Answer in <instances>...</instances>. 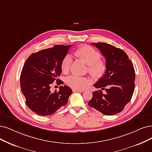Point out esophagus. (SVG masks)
I'll return each mask as SVG.
<instances>
[{
  "label": "esophagus",
  "mask_w": 152,
  "mask_h": 152,
  "mask_svg": "<svg viewBox=\"0 0 152 152\" xmlns=\"http://www.w3.org/2000/svg\"><path fill=\"white\" fill-rule=\"evenodd\" d=\"M73 92H83V90H79V89H76V88H73L72 89Z\"/></svg>",
  "instance_id": "1"
}]
</instances>
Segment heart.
<instances>
[{
	"mask_svg": "<svg viewBox=\"0 0 152 152\" xmlns=\"http://www.w3.org/2000/svg\"><path fill=\"white\" fill-rule=\"evenodd\" d=\"M74 54L88 65L89 74L95 79H100L104 76L107 70L106 63L104 60L100 59V53L94 48L87 45H83L76 50ZM72 62V56L66 54L61 63V69L65 74L69 72ZM90 82L88 78L77 75H72L66 78V83L70 87L79 90L86 88Z\"/></svg>",
	"mask_w": 152,
	"mask_h": 152,
	"instance_id": "1",
	"label": "heart"
}]
</instances>
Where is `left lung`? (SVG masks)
Returning <instances> with one entry per match:
<instances>
[{
    "label": "left lung",
    "mask_w": 152,
    "mask_h": 152,
    "mask_svg": "<svg viewBox=\"0 0 152 152\" xmlns=\"http://www.w3.org/2000/svg\"><path fill=\"white\" fill-rule=\"evenodd\" d=\"M92 44L105 57L107 70L104 76L94 84L95 88L101 90L92 93L88 105L105 115L117 114L124 110L134 92L133 65L126 53L119 48L103 42ZM105 89L104 94L102 90Z\"/></svg>",
    "instance_id": "8db88e82"
}]
</instances>
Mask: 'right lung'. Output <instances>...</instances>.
I'll list each match as a JSON object with an SVG mask.
<instances>
[{"instance_id":"add662e5","label":"right lung","mask_w":152,"mask_h":152,"mask_svg":"<svg viewBox=\"0 0 152 152\" xmlns=\"http://www.w3.org/2000/svg\"><path fill=\"white\" fill-rule=\"evenodd\" d=\"M71 45H56L30 55L20 75V88L27 106L38 115L55 113L68 102L72 89L66 86L52 92V83L58 82L62 73L61 63ZM60 84H62L60 83Z\"/></svg>"}]
</instances>
